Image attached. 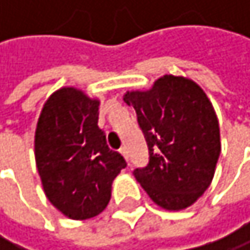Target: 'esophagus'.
Returning <instances> with one entry per match:
<instances>
[{
	"mask_svg": "<svg viewBox=\"0 0 250 250\" xmlns=\"http://www.w3.org/2000/svg\"><path fill=\"white\" fill-rule=\"evenodd\" d=\"M120 153L123 154V157H124V159H126V160H129V153H127V148H126V147L120 148Z\"/></svg>",
	"mask_w": 250,
	"mask_h": 250,
	"instance_id": "34e87169",
	"label": "esophagus"
}]
</instances>
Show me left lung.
<instances>
[{
  "label": "left lung",
  "mask_w": 250,
  "mask_h": 250,
  "mask_svg": "<svg viewBox=\"0 0 250 250\" xmlns=\"http://www.w3.org/2000/svg\"><path fill=\"white\" fill-rule=\"evenodd\" d=\"M123 100L136 111L150 160L135 178L154 203L171 211L190 207L210 186L220 154L214 108L196 82L165 75Z\"/></svg>",
  "instance_id": "obj_1"
}]
</instances>
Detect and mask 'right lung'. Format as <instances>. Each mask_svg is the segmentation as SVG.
Masks as SVG:
<instances>
[{"label":"right lung","mask_w":250,"mask_h":250,"mask_svg":"<svg viewBox=\"0 0 250 250\" xmlns=\"http://www.w3.org/2000/svg\"><path fill=\"white\" fill-rule=\"evenodd\" d=\"M99 104L78 88L62 87L44 102L36 127L34 154L44 195L75 220L106 208L112 181L126 168L97 126Z\"/></svg>","instance_id":"right-lung-1"}]
</instances>
